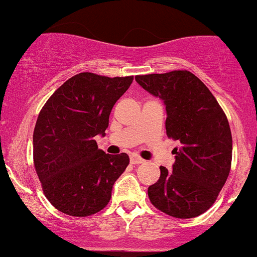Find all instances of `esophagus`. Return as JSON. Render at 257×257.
I'll list each match as a JSON object with an SVG mask.
<instances>
[{
  "label": "esophagus",
  "instance_id": "esophagus-1",
  "mask_svg": "<svg viewBox=\"0 0 257 257\" xmlns=\"http://www.w3.org/2000/svg\"><path fill=\"white\" fill-rule=\"evenodd\" d=\"M144 162H145V160L142 159V158L138 157V155H136V154L131 155V163H132V164H143Z\"/></svg>",
  "mask_w": 257,
  "mask_h": 257
}]
</instances>
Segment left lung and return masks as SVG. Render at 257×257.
Returning a JSON list of instances; mask_svg holds the SVG:
<instances>
[{"label":"left lung","instance_id":"left-lung-1","mask_svg":"<svg viewBox=\"0 0 257 257\" xmlns=\"http://www.w3.org/2000/svg\"><path fill=\"white\" fill-rule=\"evenodd\" d=\"M136 80L164 100L168 138L174 148L173 172L160 167V178L148 188L150 203L178 219H190L211 208L225 185L232 159L226 114L209 88L189 71L137 76Z\"/></svg>","mask_w":257,"mask_h":257}]
</instances>
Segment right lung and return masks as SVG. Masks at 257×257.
Listing matches in <instances>:
<instances>
[{
  "instance_id": "right-lung-1",
  "label": "right lung",
  "mask_w": 257,
  "mask_h": 257,
  "mask_svg": "<svg viewBox=\"0 0 257 257\" xmlns=\"http://www.w3.org/2000/svg\"><path fill=\"white\" fill-rule=\"evenodd\" d=\"M132 82L133 76L83 72L66 80L41 109L33 131V164L45 196L59 211L85 217L109 203L129 157L105 154L94 137L104 136L113 105Z\"/></svg>"
}]
</instances>
